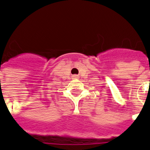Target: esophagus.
<instances>
[{"mask_svg": "<svg viewBox=\"0 0 150 150\" xmlns=\"http://www.w3.org/2000/svg\"><path fill=\"white\" fill-rule=\"evenodd\" d=\"M78 77H79V76H78L77 75H74V76H72L73 79H78Z\"/></svg>", "mask_w": 150, "mask_h": 150, "instance_id": "esophagus-1", "label": "esophagus"}]
</instances>
